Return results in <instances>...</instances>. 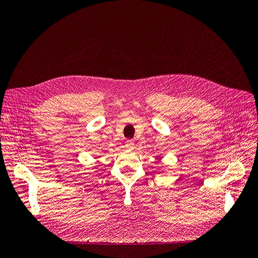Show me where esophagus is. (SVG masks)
I'll return each instance as SVG.
<instances>
[{"mask_svg": "<svg viewBox=\"0 0 258 258\" xmlns=\"http://www.w3.org/2000/svg\"><path fill=\"white\" fill-rule=\"evenodd\" d=\"M125 146H126V148H133L134 147V142L133 141H127L126 144H125Z\"/></svg>", "mask_w": 258, "mask_h": 258, "instance_id": "1", "label": "esophagus"}]
</instances>
